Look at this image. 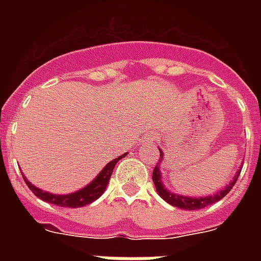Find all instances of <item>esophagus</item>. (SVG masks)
<instances>
[{
    "label": "esophagus",
    "instance_id": "1",
    "mask_svg": "<svg viewBox=\"0 0 261 261\" xmlns=\"http://www.w3.org/2000/svg\"><path fill=\"white\" fill-rule=\"evenodd\" d=\"M142 141H143V142H146V143H151V141H153V135L147 133V134H145L142 137Z\"/></svg>",
    "mask_w": 261,
    "mask_h": 261
}]
</instances>
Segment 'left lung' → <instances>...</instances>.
I'll return each mask as SVG.
<instances>
[{"instance_id":"8db88e82","label":"left lung","mask_w":261,"mask_h":261,"mask_svg":"<svg viewBox=\"0 0 261 261\" xmlns=\"http://www.w3.org/2000/svg\"><path fill=\"white\" fill-rule=\"evenodd\" d=\"M160 150V160L157 165H155L154 171H153V182H154L155 191L159 192V195L161 198L165 200L167 203L172 204L174 207H178V208H182V210H200L203 207H207L213 204V203L218 202L223 196H226L230 190L233 188V186L237 181V178H239V174L241 172V168H240L239 171L236 172L234 177L233 180L229 181L225 188H222L221 191H217L213 195H206V196H187V195H178L174 194L172 191H169L167 187L164 186L163 182V173H161V169H160V165L163 163L164 160V153L161 149Z\"/></svg>"}]
</instances>
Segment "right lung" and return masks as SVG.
Listing matches in <instances>:
<instances>
[{
	"instance_id": "1",
	"label": "right lung",
	"mask_w": 261,
	"mask_h": 261,
	"mask_svg": "<svg viewBox=\"0 0 261 261\" xmlns=\"http://www.w3.org/2000/svg\"><path fill=\"white\" fill-rule=\"evenodd\" d=\"M126 154L127 153H124V154H122L120 157H118V159L110 161L106 167L102 168L101 172H100L88 186L83 187L81 190L74 191V192H71V194H51L48 191H43L42 188H38L36 186H34L24 174H22V177H24V181L27 182L28 188H30L39 199H42L44 202L51 203V204H55V206L59 207H70V208L84 207L90 204V203L94 202V200H97V199L104 194V191H106L107 186H108V182H110L111 174L114 172L115 165L118 164L119 160H122L123 157H126Z\"/></svg>"
}]
</instances>
